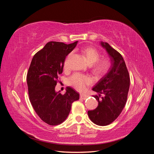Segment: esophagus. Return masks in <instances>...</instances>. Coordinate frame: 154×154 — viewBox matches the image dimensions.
<instances>
[{
    "instance_id": "34e87169",
    "label": "esophagus",
    "mask_w": 154,
    "mask_h": 154,
    "mask_svg": "<svg viewBox=\"0 0 154 154\" xmlns=\"http://www.w3.org/2000/svg\"><path fill=\"white\" fill-rule=\"evenodd\" d=\"M80 98L83 100H85L87 98V96L85 95H83V94H81L80 95Z\"/></svg>"
}]
</instances>
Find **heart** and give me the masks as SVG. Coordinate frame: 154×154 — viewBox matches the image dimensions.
I'll list each match as a JSON object with an SVG mask.
<instances>
[{
  "label": "heart",
  "mask_w": 154,
  "mask_h": 154,
  "mask_svg": "<svg viewBox=\"0 0 154 154\" xmlns=\"http://www.w3.org/2000/svg\"><path fill=\"white\" fill-rule=\"evenodd\" d=\"M83 53L86 56L87 59L90 63L92 65V71L97 75H101L105 74L110 67V63L107 59H100V54L99 51L94 48L88 47L83 50ZM72 55V53H69L65 60L63 67L65 69L69 68V60ZM92 82L90 76L81 73H74L69 78V84L80 91L86 89L87 85Z\"/></svg>",
  "instance_id": "1"
}]
</instances>
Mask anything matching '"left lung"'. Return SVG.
I'll use <instances>...</instances> for the list:
<instances>
[{"instance_id":"1","label":"left lung","mask_w":154,"mask_h":154,"mask_svg":"<svg viewBox=\"0 0 154 154\" xmlns=\"http://www.w3.org/2000/svg\"><path fill=\"white\" fill-rule=\"evenodd\" d=\"M108 52L112 62L110 71L101 78L92 90L98 106L88 111V116L97 125L106 126L118 118L126 104L130 87V76L124 59L108 43L101 42Z\"/></svg>"}]
</instances>
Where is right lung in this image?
Here are the masks:
<instances>
[{
	"mask_svg": "<svg viewBox=\"0 0 154 154\" xmlns=\"http://www.w3.org/2000/svg\"><path fill=\"white\" fill-rule=\"evenodd\" d=\"M78 41L66 44L49 42L32 58L27 74L29 98L35 112L49 125H58L66 119L74 101L80 94L72 87L66 94L55 92L65 60L76 47Z\"/></svg>",
	"mask_w": 154,
	"mask_h": 154,
	"instance_id": "1",
	"label": "right lung"
}]
</instances>
